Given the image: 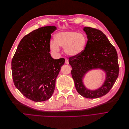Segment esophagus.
Returning a JSON list of instances; mask_svg holds the SVG:
<instances>
[{"instance_id": "obj_1", "label": "esophagus", "mask_w": 129, "mask_h": 129, "mask_svg": "<svg viewBox=\"0 0 129 129\" xmlns=\"http://www.w3.org/2000/svg\"><path fill=\"white\" fill-rule=\"evenodd\" d=\"M65 62H66V64H68L69 63V60H68V59H65Z\"/></svg>"}]
</instances>
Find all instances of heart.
<instances>
[{
  "mask_svg": "<svg viewBox=\"0 0 129 129\" xmlns=\"http://www.w3.org/2000/svg\"><path fill=\"white\" fill-rule=\"evenodd\" d=\"M87 43L86 36L74 31H62L55 36V41L50 43V47L53 52L59 51L58 46L64 48V52L70 56L80 54L84 50Z\"/></svg>",
  "mask_w": 129,
  "mask_h": 129,
  "instance_id": "heart-1",
  "label": "heart"
}]
</instances>
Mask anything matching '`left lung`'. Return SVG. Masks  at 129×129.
I'll use <instances>...</instances> for the list:
<instances>
[{"label": "left lung", "mask_w": 129, "mask_h": 129, "mask_svg": "<svg viewBox=\"0 0 129 129\" xmlns=\"http://www.w3.org/2000/svg\"><path fill=\"white\" fill-rule=\"evenodd\" d=\"M87 36L85 48L80 54L69 58L76 89L83 97L95 99L106 94L115 83L119 74L118 56L115 47L101 30L89 27L83 28ZM104 70L107 76L105 83L95 91L87 89L83 83L85 74L92 69Z\"/></svg>", "instance_id": "left-lung-1"}]
</instances>
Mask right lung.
Instances as JSON below:
<instances>
[{
  "mask_svg": "<svg viewBox=\"0 0 129 129\" xmlns=\"http://www.w3.org/2000/svg\"><path fill=\"white\" fill-rule=\"evenodd\" d=\"M53 26L38 28L21 40L12 60L14 83L21 93L35 102L45 101L52 95L55 81L65 59L51 57V35Z\"/></svg>",
  "mask_w": 129,
  "mask_h": 129,
  "instance_id": "1",
  "label": "right lung"
}]
</instances>
